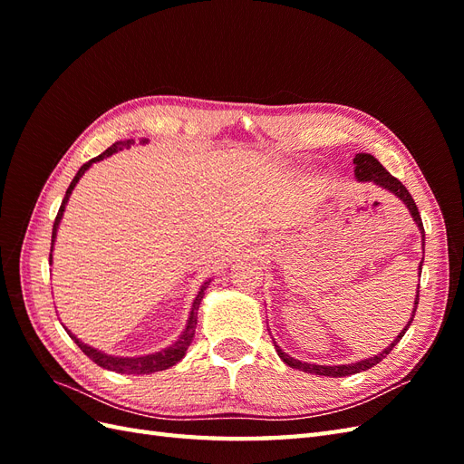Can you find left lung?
<instances>
[{"mask_svg":"<svg viewBox=\"0 0 464 464\" xmlns=\"http://www.w3.org/2000/svg\"><path fill=\"white\" fill-rule=\"evenodd\" d=\"M354 166H356V168H354V176H356L358 181H373L375 186L391 191L392 195H397V198L406 205V208H409V213L412 215V218H414V222H416L418 230L422 232V247H424V236H426V234H424L422 217H420L418 207H416V203H414V199H412V195L409 193V189H406L395 176H391V174L385 170V168L382 166V162H379L375 157H372V154H368V152H358L356 159H354ZM422 263H424V257H422V261H420V273H422ZM418 300H420V286H418V292H416L414 310H412L411 321L406 323V327L397 334V339L391 343V346H387V348L383 350V353L375 354L373 358H366V360H360V362H354V363H344V366H315V363L300 362V360H296V358L288 356L286 353H283V348H280L276 343H275V348H276V353H278L280 360H283V362L286 363V366H290V368H294V370H302V372H305V373L327 375V377H344V375H353V373L366 372V370L373 368L375 363L382 362V360L391 353L392 346H395V344L402 339L406 329L411 327V323H412V319H414L416 307H418Z\"/></svg>","mask_w":464,"mask_h":464,"instance_id":"obj_1","label":"left lung"}]
</instances>
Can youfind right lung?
Listing matches in <instances>:
<instances>
[{"instance_id": "1", "label": "right lung", "mask_w": 464, "mask_h": 464, "mask_svg": "<svg viewBox=\"0 0 464 464\" xmlns=\"http://www.w3.org/2000/svg\"><path fill=\"white\" fill-rule=\"evenodd\" d=\"M133 143H135L133 139H125V141H116L114 145L108 147L102 154H98V157L91 159L89 162H85V164H82V166L79 168V172L75 174L73 181H72V184H69V188H67V191H65V198H63L62 207H60V210H58V217H55L53 228H52V249H53L55 234H58V227H60V222H62L65 205H67V201H69V195H72L73 188L77 186V181L82 178V174H85V172L89 170V168L92 166V162H98V160H102V159H106V157H111V154L118 152V150L130 149ZM141 143H143V145L149 143V139H141ZM52 249H50V265H52ZM208 283H210V280H207V283L201 286V290L198 292V296H195V300H193L191 312H189V317H188V325H186L184 333H181V334L178 336V341H176L174 344L159 350V353H152V354H147V356H135V358H128V356H125V358H123V356H111V354H104L102 350H96V348L85 344L81 339H77V336H75L72 331H69L67 327H65V331H67V334L72 336V339L77 343V346L82 350V353H85V354L96 363V366H101V368H104V370L116 372V373H128V375H147V373L168 370V368L176 366V363H178L181 358H184L186 353H188V346L191 344L193 336H195V327H198V312H199V305H201V300H203V296H205V290H207Z\"/></svg>"}]
</instances>
